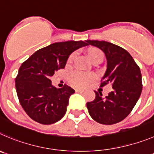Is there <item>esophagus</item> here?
Wrapping results in <instances>:
<instances>
[{
  "instance_id": "esophagus-1",
  "label": "esophagus",
  "mask_w": 154,
  "mask_h": 154,
  "mask_svg": "<svg viewBox=\"0 0 154 154\" xmlns=\"http://www.w3.org/2000/svg\"><path fill=\"white\" fill-rule=\"evenodd\" d=\"M75 91L77 92V93H83V92H84V90H82V89H76Z\"/></svg>"
}]
</instances>
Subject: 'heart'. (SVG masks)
I'll list each match as a JSON object with an SVG mask.
<instances>
[{
	"instance_id": "1",
	"label": "heart",
	"mask_w": 154,
	"mask_h": 154,
	"mask_svg": "<svg viewBox=\"0 0 154 154\" xmlns=\"http://www.w3.org/2000/svg\"><path fill=\"white\" fill-rule=\"evenodd\" d=\"M88 56L90 59L92 61L97 59L99 57L103 58V54L100 50L97 48H93L89 51ZM75 57V54L72 53L68 57L67 63H71ZM97 78L96 75L93 74H90V73H82V72H76L71 76L70 77V82L76 87H85L90 85L92 81Z\"/></svg>"
}]
</instances>
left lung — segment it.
Wrapping results in <instances>:
<instances>
[{
    "instance_id": "left-lung-1",
    "label": "left lung",
    "mask_w": 154,
    "mask_h": 154,
    "mask_svg": "<svg viewBox=\"0 0 154 154\" xmlns=\"http://www.w3.org/2000/svg\"><path fill=\"white\" fill-rule=\"evenodd\" d=\"M88 45L100 48L107 59V69L100 87L112 85V91L103 98L95 91L96 98L87 103L89 114L103 125H113L125 119L138 100L142 91L141 73L133 57L122 47L98 40H87Z\"/></svg>"
}]
</instances>
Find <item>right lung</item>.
<instances>
[{
    "mask_svg": "<svg viewBox=\"0 0 154 154\" xmlns=\"http://www.w3.org/2000/svg\"><path fill=\"white\" fill-rule=\"evenodd\" d=\"M88 45L84 41L55 42L35 51L24 61L16 77V90L21 106L35 122L51 125L63 118L69 97L74 93L64 85H51L54 72L65 67L69 55L75 50Z\"/></svg>",
    "mask_w": 154,
    "mask_h": 154,
    "instance_id": "1",
    "label": "right lung"
}]
</instances>
